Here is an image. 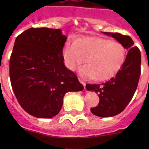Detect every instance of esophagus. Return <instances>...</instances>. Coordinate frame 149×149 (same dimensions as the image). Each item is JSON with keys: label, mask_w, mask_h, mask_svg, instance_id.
Listing matches in <instances>:
<instances>
[{"label": "esophagus", "mask_w": 149, "mask_h": 149, "mask_svg": "<svg viewBox=\"0 0 149 149\" xmlns=\"http://www.w3.org/2000/svg\"><path fill=\"white\" fill-rule=\"evenodd\" d=\"M78 80H79V81H80V82H81V84H82L83 85H84V89H86V87H85V86H86V83L84 82V81H83L82 79H81V78H78Z\"/></svg>", "instance_id": "obj_1"}]
</instances>
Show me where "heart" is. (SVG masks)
I'll return each instance as SVG.
<instances>
[{"instance_id":"1","label":"heart","mask_w":149,"mask_h":149,"mask_svg":"<svg viewBox=\"0 0 149 149\" xmlns=\"http://www.w3.org/2000/svg\"><path fill=\"white\" fill-rule=\"evenodd\" d=\"M63 55L69 70L74 71L86 61L87 65L81 68L80 73L96 81H104L112 78L120 70L125 62L127 51L119 42L87 36L67 41Z\"/></svg>"}]
</instances>
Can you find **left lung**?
<instances>
[{
    "label": "left lung",
    "instance_id": "8db88e82",
    "mask_svg": "<svg viewBox=\"0 0 149 149\" xmlns=\"http://www.w3.org/2000/svg\"><path fill=\"white\" fill-rule=\"evenodd\" d=\"M103 33L111 36L128 51L125 62L115 77L101 84L86 85L87 90L95 92L99 96L98 106L90 109L92 113L99 117H111L123 111L132 99L141 73V54L128 36L119 33Z\"/></svg>",
    "mask_w": 149,
    "mask_h": 149
}]
</instances>
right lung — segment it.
<instances>
[{"label":"right lung","instance_id":"add662e5","mask_svg":"<svg viewBox=\"0 0 149 149\" xmlns=\"http://www.w3.org/2000/svg\"><path fill=\"white\" fill-rule=\"evenodd\" d=\"M66 39L60 29L46 27L30 28L15 39L10 60L12 88L21 107L33 116H55L65 93L84 89L63 63Z\"/></svg>","mask_w":149,"mask_h":149}]
</instances>
